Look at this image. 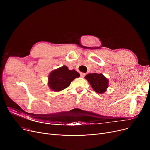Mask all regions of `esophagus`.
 <instances>
[{
    "label": "esophagus",
    "mask_w": 150,
    "mask_h": 150,
    "mask_svg": "<svg viewBox=\"0 0 150 150\" xmlns=\"http://www.w3.org/2000/svg\"><path fill=\"white\" fill-rule=\"evenodd\" d=\"M85 75H86V74H84V73H83V72L80 73V76H81V77H84V76H85Z\"/></svg>",
    "instance_id": "obj_1"
}]
</instances>
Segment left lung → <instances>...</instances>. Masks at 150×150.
Here are the masks:
<instances>
[{"instance_id": "left-lung-1", "label": "left lung", "mask_w": 150, "mask_h": 150, "mask_svg": "<svg viewBox=\"0 0 150 150\" xmlns=\"http://www.w3.org/2000/svg\"><path fill=\"white\" fill-rule=\"evenodd\" d=\"M85 78L97 93H103L108 88L109 81L102 74H89L85 76Z\"/></svg>"}]
</instances>
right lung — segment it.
I'll list each match as a JSON object with an SVG mask.
<instances>
[{
    "instance_id": "obj_1",
    "label": "right lung",
    "mask_w": 150,
    "mask_h": 150,
    "mask_svg": "<svg viewBox=\"0 0 150 150\" xmlns=\"http://www.w3.org/2000/svg\"><path fill=\"white\" fill-rule=\"evenodd\" d=\"M79 76L80 74L76 70H70L67 66H63L50 74L48 84L52 90L59 92L69 87L71 82Z\"/></svg>"
}]
</instances>
